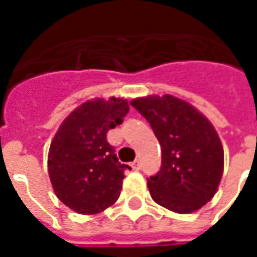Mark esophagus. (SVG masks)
<instances>
[{"instance_id": "34e87169", "label": "esophagus", "mask_w": 257, "mask_h": 257, "mask_svg": "<svg viewBox=\"0 0 257 257\" xmlns=\"http://www.w3.org/2000/svg\"><path fill=\"white\" fill-rule=\"evenodd\" d=\"M131 167H132V169H135V171H138V169H139V168H140V162L138 161V160H136V161L131 164Z\"/></svg>"}]
</instances>
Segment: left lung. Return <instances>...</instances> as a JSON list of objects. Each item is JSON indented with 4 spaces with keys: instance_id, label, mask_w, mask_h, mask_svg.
Instances as JSON below:
<instances>
[{
    "instance_id": "8db88e82",
    "label": "left lung",
    "mask_w": 257,
    "mask_h": 257,
    "mask_svg": "<svg viewBox=\"0 0 257 257\" xmlns=\"http://www.w3.org/2000/svg\"><path fill=\"white\" fill-rule=\"evenodd\" d=\"M131 104L149 121L161 145V169L147 179L151 198L176 213L201 209L217 191L224 168L213 125L172 95L138 97Z\"/></svg>"
}]
</instances>
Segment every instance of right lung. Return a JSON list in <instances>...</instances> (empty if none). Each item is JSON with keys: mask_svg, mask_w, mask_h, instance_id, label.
Returning <instances> with one entry per match:
<instances>
[{"mask_svg": "<svg viewBox=\"0 0 257 257\" xmlns=\"http://www.w3.org/2000/svg\"><path fill=\"white\" fill-rule=\"evenodd\" d=\"M125 99L96 97L68 114L53 138L48 173L53 191L70 209L96 215L111 206L122 189L123 171L107 132L128 114Z\"/></svg>", "mask_w": 257, "mask_h": 257, "instance_id": "1", "label": "right lung"}]
</instances>
